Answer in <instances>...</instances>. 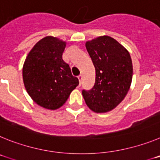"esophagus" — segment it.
<instances>
[{
  "label": "esophagus",
  "instance_id": "34e87169",
  "mask_svg": "<svg viewBox=\"0 0 160 160\" xmlns=\"http://www.w3.org/2000/svg\"><path fill=\"white\" fill-rule=\"evenodd\" d=\"M78 81H79V85H81L82 78V75H79L78 77Z\"/></svg>",
  "mask_w": 160,
  "mask_h": 160
}]
</instances>
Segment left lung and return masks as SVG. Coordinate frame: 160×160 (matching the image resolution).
<instances>
[{
  "mask_svg": "<svg viewBox=\"0 0 160 160\" xmlns=\"http://www.w3.org/2000/svg\"><path fill=\"white\" fill-rule=\"evenodd\" d=\"M95 68L92 89L82 90L85 102L96 113L110 111L123 100L131 87L133 66L129 52L114 38L102 36L86 43Z\"/></svg>",
  "mask_w": 160,
  "mask_h": 160,
  "instance_id": "8db88e82",
  "label": "left lung"
}]
</instances>
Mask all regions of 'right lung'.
I'll return each instance as SVG.
<instances>
[{
  "instance_id": "right-lung-1",
  "label": "right lung",
  "mask_w": 160,
  "mask_h": 160,
  "mask_svg": "<svg viewBox=\"0 0 160 160\" xmlns=\"http://www.w3.org/2000/svg\"><path fill=\"white\" fill-rule=\"evenodd\" d=\"M65 48V42L46 37L33 46L24 63L25 89L32 99L44 108L56 110L62 107L79 84L62 59Z\"/></svg>"
}]
</instances>
